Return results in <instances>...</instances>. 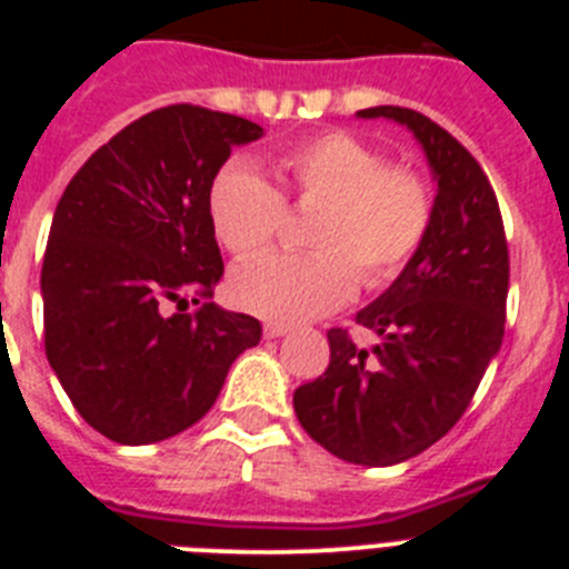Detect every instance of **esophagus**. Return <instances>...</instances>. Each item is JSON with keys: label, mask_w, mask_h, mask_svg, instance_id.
Returning <instances> with one entry per match:
<instances>
[{"label": "esophagus", "mask_w": 569, "mask_h": 569, "mask_svg": "<svg viewBox=\"0 0 569 569\" xmlns=\"http://www.w3.org/2000/svg\"><path fill=\"white\" fill-rule=\"evenodd\" d=\"M290 330V325H281V321H268L264 328H261V333L268 336V339H279V336H284Z\"/></svg>", "instance_id": "esophagus-1"}]
</instances>
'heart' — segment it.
I'll return each mask as SVG.
<instances>
[{"label": "heart", "instance_id": "b5f03b06", "mask_svg": "<svg viewBox=\"0 0 569 569\" xmlns=\"http://www.w3.org/2000/svg\"><path fill=\"white\" fill-rule=\"evenodd\" d=\"M279 188L250 162L213 176L208 219L236 259L261 253L279 233L288 204H319L310 224L313 253H268L230 276V299L270 321L333 313L365 288L405 273L430 236L436 196L425 173L387 164L376 144L347 130L310 136L273 159Z\"/></svg>", "mask_w": 569, "mask_h": 569}]
</instances>
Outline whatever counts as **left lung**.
Here are the masks:
<instances>
[{
	"mask_svg": "<svg viewBox=\"0 0 569 569\" xmlns=\"http://www.w3.org/2000/svg\"><path fill=\"white\" fill-rule=\"evenodd\" d=\"M396 119L421 142L439 193L430 236L405 273L356 321L365 350L330 328V365L293 393L313 441L350 465L413 459L465 416L505 339L510 250L499 199L470 150L425 113L396 104L359 110Z\"/></svg>",
	"mask_w": 569,
	"mask_h": 569,
	"instance_id": "left-lung-1",
	"label": "left lung"
}]
</instances>
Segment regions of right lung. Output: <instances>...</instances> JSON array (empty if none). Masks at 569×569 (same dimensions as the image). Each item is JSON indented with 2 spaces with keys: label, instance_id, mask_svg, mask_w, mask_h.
I'll list each match as a JSON object with an SVG mask.
<instances>
[{
  "label": "right lung",
  "instance_id": "add662e5",
  "mask_svg": "<svg viewBox=\"0 0 569 569\" xmlns=\"http://www.w3.org/2000/svg\"><path fill=\"white\" fill-rule=\"evenodd\" d=\"M241 116L168 104L110 139L64 188L42 261L44 353L84 421L150 445L202 419L259 319L216 308L224 273L208 190ZM197 310L190 311L189 305Z\"/></svg>",
  "mask_w": 569,
  "mask_h": 569
}]
</instances>
